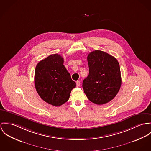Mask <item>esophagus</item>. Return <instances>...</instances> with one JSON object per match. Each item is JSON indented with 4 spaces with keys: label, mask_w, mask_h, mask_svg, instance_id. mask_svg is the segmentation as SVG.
Masks as SVG:
<instances>
[{
    "label": "esophagus",
    "mask_w": 151,
    "mask_h": 151,
    "mask_svg": "<svg viewBox=\"0 0 151 151\" xmlns=\"http://www.w3.org/2000/svg\"><path fill=\"white\" fill-rule=\"evenodd\" d=\"M76 86H77V87H79V86H80V81H76Z\"/></svg>",
    "instance_id": "1"
}]
</instances>
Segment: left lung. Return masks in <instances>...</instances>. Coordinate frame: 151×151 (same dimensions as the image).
<instances>
[{"instance_id":"8db88e82","label":"left lung","mask_w":151,"mask_h":151,"mask_svg":"<svg viewBox=\"0 0 151 151\" xmlns=\"http://www.w3.org/2000/svg\"><path fill=\"white\" fill-rule=\"evenodd\" d=\"M89 74L83 82L88 99L97 105L106 104L115 98L121 84V73L116 58L104 51L95 50L87 56Z\"/></svg>"}]
</instances>
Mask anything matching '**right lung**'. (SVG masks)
<instances>
[{
  "label": "right lung",
  "instance_id": "1",
  "mask_svg": "<svg viewBox=\"0 0 151 151\" xmlns=\"http://www.w3.org/2000/svg\"><path fill=\"white\" fill-rule=\"evenodd\" d=\"M63 64V57L54 54L39 62L35 68L36 91L43 100L55 106L68 101L71 90L76 87Z\"/></svg>",
  "mask_w": 151,
  "mask_h": 151
}]
</instances>
